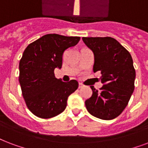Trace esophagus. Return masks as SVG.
Listing matches in <instances>:
<instances>
[{
    "label": "esophagus",
    "instance_id": "34e87169",
    "mask_svg": "<svg viewBox=\"0 0 148 148\" xmlns=\"http://www.w3.org/2000/svg\"><path fill=\"white\" fill-rule=\"evenodd\" d=\"M82 86H83V85H82V83H80V82H79V88H82Z\"/></svg>",
    "mask_w": 148,
    "mask_h": 148
}]
</instances>
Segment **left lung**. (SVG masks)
I'll return each mask as SVG.
<instances>
[{"mask_svg":"<svg viewBox=\"0 0 148 148\" xmlns=\"http://www.w3.org/2000/svg\"><path fill=\"white\" fill-rule=\"evenodd\" d=\"M82 41L94 55L93 72H101L103 86L85 101L91 115L113 120L127 106L134 90L136 73L130 52L110 37H83Z\"/></svg>","mask_w":148,"mask_h":148,"instance_id":"1","label":"left lung"}]
</instances>
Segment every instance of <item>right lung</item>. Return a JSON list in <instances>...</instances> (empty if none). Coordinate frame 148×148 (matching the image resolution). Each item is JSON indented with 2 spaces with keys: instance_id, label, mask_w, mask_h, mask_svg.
<instances>
[{
  "instance_id": "1",
  "label": "right lung",
  "mask_w": 148,
  "mask_h": 148,
  "mask_svg": "<svg viewBox=\"0 0 148 148\" xmlns=\"http://www.w3.org/2000/svg\"><path fill=\"white\" fill-rule=\"evenodd\" d=\"M80 37L57 34L42 36L27 45L19 62V82L28 110L38 117L48 119L62 113L69 95L77 90L76 80L56 79L66 49L75 46Z\"/></svg>"
}]
</instances>
